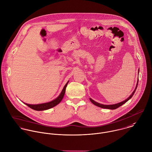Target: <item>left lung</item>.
<instances>
[{
  "label": "left lung",
  "instance_id": "1",
  "mask_svg": "<svg viewBox=\"0 0 152 152\" xmlns=\"http://www.w3.org/2000/svg\"><path fill=\"white\" fill-rule=\"evenodd\" d=\"M138 82H139V80H138V82H137L136 87L134 91H133V92L132 93V94L127 99H126L125 101H123V102H120V103H118V104H114V105H103V104H99V103H98V102H95V101H94L93 99H92L91 98H89V99H90V101H91V102L93 104H94L95 105L98 106V107H100V108H106V109H110V110H115V109H117V108H118V107H121V105H123L124 104H125L126 102H127L130 98H132V96H133V95H134V94L135 93L136 90V89H137V88Z\"/></svg>",
  "mask_w": 152,
  "mask_h": 152
}]
</instances>
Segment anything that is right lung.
I'll list each match as a JSON object with an SVG mask.
<instances>
[{
  "label": "right lung",
  "instance_id": "add662e5",
  "mask_svg": "<svg viewBox=\"0 0 152 152\" xmlns=\"http://www.w3.org/2000/svg\"><path fill=\"white\" fill-rule=\"evenodd\" d=\"M68 82L65 85L64 87L63 88L60 95L54 100L47 102V103H44V104H37V105H30L28 104H25L27 106H28L29 108H31L32 110H34L35 111H43V110H46L50 108H51L57 104H58L63 98V96L64 95L65 92H66V88Z\"/></svg>",
  "mask_w": 152,
  "mask_h": 152
}]
</instances>
